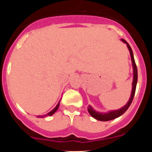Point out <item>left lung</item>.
Returning a JSON list of instances; mask_svg holds the SVG:
<instances>
[{"label": "left lung", "instance_id": "left-lung-1", "mask_svg": "<svg viewBox=\"0 0 152 152\" xmlns=\"http://www.w3.org/2000/svg\"><path fill=\"white\" fill-rule=\"evenodd\" d=\"M122 41L123 42L127 45L129 50L130 52V56H131V59L132 62V68H133V81H132V93H131V96H130L129 100L128 103H126L124 107H122L121 109L117 110H112L110 111L109 113H99L95 111L91 106H88V112L91 114V116L92 117H94V119H97V120H100V121H109V120H112V119H116V118L119 117L121 115H123L125 112H126L128 108L129 107V106L131 105L132 100H133L134 96H135V89H136V84H137V80H138V71H137V67L136 64H135V59H134L133 56V52L132 50L131 47L129 45V43L126 40L122 39Z\"/></svg>", "mask_w": 152, "mask_h": 152}]
</instances>
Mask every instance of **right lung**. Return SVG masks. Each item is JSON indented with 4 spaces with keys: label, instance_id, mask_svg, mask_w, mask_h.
Segmentation results:
<instances>
[{
    "label": "right lung",
    "instance_id": "right-lung-1",
    "mask_svg": "<svg viewBox=\"0 0 152 152\" xmlns=\"http://www.w3.org/2000/svg\"><path fill=\"white\" fill-rule=\"evenodd\" d=\"M59 103H60V101L58 102V104H57V106H56V107H55V108L53 109V110H52V111H51V112H49V113L45 114V115H44V116H38V117L43 118V117H45V116H52V115H53V114H54L55 113H56V111H57L58 109V107H59Z\"/></svg>",
    "mask_w": 152,
    "mask_h": 152
}]
</instances>
